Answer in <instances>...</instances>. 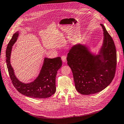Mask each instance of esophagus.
Returning <instances> with one entry per match:
<instances>
[{
    "instance_id": "obj_1",
    "label": "esophagus",
    "mask_w": 124,
    "mask_h": 124,
    "mask_svg": "<svg viewBox=\"0 0 124 124\" xmlns=\"http://www.w3.org/2000/svg\"><path fill=\"white\" fill-rule=\"evenodd\" d=\"M61 58H62V60L63 62H66V56L62 55V57H61Z\"/></svg>"
}]
</instances>
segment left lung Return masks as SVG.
Here are the masks:
<instances>
[{"instance_id":"1","label":"left lung","mask_w":124,"mask_h":124,"mask_svg":"<svg viewBox=\"0 0 124 124\" xmlns=\"http://www.w3.org/2000/svg\"><path fill=\"white\" fill-rule=\"evenodd\" d=\"M103 38L97 53L86 45H73L68 54V64L71 69L75 89L81 94L99 92L111 83L115 76L117 54L115 44L105 26Z\"/></svg>"}]
</instances>
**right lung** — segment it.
Instances as JSON below:
<instances>
[{"label": "right lung", "mask_w": 124, "mask_h": 124, "mask_svg": "<svg viewBox=\"0 0 124 124\" xmlns=\"http://www.w3.org/2000/svg\"><path fill=\"white\" fill-rule=\"evenodd\" d=\"M19 35V31L14 33L9 42L6 51V62L12 82L16 89L22 94L34 98H46L51 96L56 91L55 77L57 71L62 67L60 57L50 59L45 57L41 70L38 77L32 82L24 83L19 80L11 64L12 46Z\"/></svg>", "instance_id": "right-lung-1"}]
</instances>
